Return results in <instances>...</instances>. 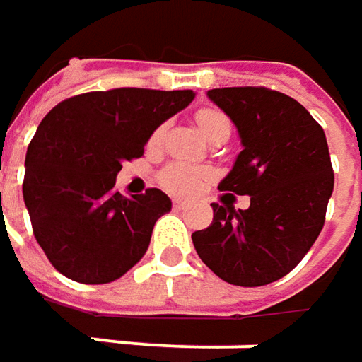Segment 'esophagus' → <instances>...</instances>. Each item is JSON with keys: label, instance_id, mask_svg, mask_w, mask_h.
I'll use <instances>...</instances> for the list:
<instances>
[{"label": "esophagus", "instance_id": "esophagus-1", "mask_svg": "<svg viewBox=\"0 0 362 362\" xmlns=\"http://www.w3.org/2000/svg\"><path fill=\"white\" fill-rule=\"evenodd\" d=\"M187 202H183V199H173V209L177 211H181V209H187Z\"/></svg>", "mask_w": 362, "mask_h": 362}]
</instances>
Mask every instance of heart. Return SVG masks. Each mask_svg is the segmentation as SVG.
Segmentation results:
<instances>
[{"mask_svg":"<svg viewBox=\"0 0 362 362\" xmlns=\"http://www.w3.org/2000/svg\"><path fill=\"white\" fill-rule=\"evenodd\" d=\"M195 122H197V127L202 129V132L207 139L216 136L217 132L230 131L231 129L230 119L217 108H199L195 112ZM163 132H165V127L155 129L153 136H151V145L159 143ZM209 173L211 171L207 167H202V165H191V163H185V160H173L165 169H160L159 183L160 187H165L169 193L189 195V193H193V191L202 187V183L209 177Z\"/></svg>","mask_w":362,"mask_h":362,"instance_id":"obj_1","label":"heart"}]
</instances>
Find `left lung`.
Listing matches in <instances>:
<instances>
[{
  "label": "left lung",
  "mask_w": 362,
  "mask_h": 362,
  "mask_svg": "<svg viewBox=\"0 0 362 362\" xmlns=\"http://www.w3.org/2000/svg\"><path fill=\"white\" fill-rule=\"evenodd\" d=\"M207 96L230 117L243 151L219 183L214 221L191 235L202 262L233 286L256 288L284 278L325 226L334 171L327 136L288 94L266 86L214 88ZM231 192L250 194L233 210Z\"/></svg>",
  "instance_id": "1"
}]
</instances>
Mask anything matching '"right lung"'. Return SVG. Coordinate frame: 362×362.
Wrapping results in <instances>:
<instances>
[{"label":"right lung","mask_w":362,"mask_h":362,"mask_svg":"<svg viewBox=\"0 0 362 362\" xmlns=\"http://www.w3.org/2000/svg\"><path fill=\"white\" fill-rule=\"evenodd\" d=\"M193 90L112 88L76 94L40 122L25 153L23 202L49 264L80 284H108L145 256L171 199L117 191L124 160L143 157L160 122Z\"/></svg>","instance_id":"obj_1"}]
</instances>
